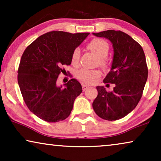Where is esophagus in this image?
Here are the masks:
<instances>
[{
    "mask_svg": "<svg viewBox=\"0 0 161 161\" xmlns=\"http://www.w3.org/2000/svg\"><path fill=\"white\" fill-rule=\"evenodd\" d=\"M89 86L88 85H86V84H82V89H83V91L84 92L85 90H86L88 88H89Z\"/></svg>",
    "mask_w": 161,
    "mask_h": 161,
    "instance_id": "1",
    "label": "esophagus"
}]
</instances>
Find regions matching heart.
Returning <instances> with one entry per match:
<instances>
[{
    "label": "heart",
    "mask_w": 161,
    "mask_h": 161,
    "mask_svg": "<svg viewBox=\"0 0 161 161\" xmlns=\"http://www.w3.org/2000/svg\"><path fill=\"white\" fill-rule=\"evenodd\" d=\"M86 47L98 57L99 64L103 67H106L108 66V61L105 57L108 54L110 49L107 42L102 39H93L87 44ZM79 58H80V50L78 48H75L72 52L71 56L72 64L75 66L78 65ZM76 76L83 83H92L97 79L100 78L101 72L99 69H81L77 72Z\"/></svg>",
    "instance_id": "1"
}]
</instances>
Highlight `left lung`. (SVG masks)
<instances>
[{"mask_svg":"<svg viewBox=\"0 0 161 161\" xmlns=\"http://www.w3.org/2000/svg\"><path fill=\"white\" fill-rule=\"evenodd\" d=\"M93 34L108 39L113 44L111 70L103 83H114L115 86L112 92L97 86L98 94L92 107L103 119H120L135 108L142 97L148 77L144 52L137 42L121 31L108 30Z\"/></svg>","mask_w":161,"mask_h":161,"instance_id":"8db88e82","label":"left lung"}]
</instances>
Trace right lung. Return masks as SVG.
Returning <instances> with one entry per match:
<instances>
[{
	"mask_svg": "<svg viewBox=\"0 0 161 161\" xmlns=\"http://www.w3.org/2000/svg\"><path fill=\"white\" fill-rule=\"evenodd\" d=\"M89 34L50 31L38 37L23 52L17 81L25 105L41 119L58 122L69 116L82 86L74 78L64 87L58 86L56 81L65 71L63 66L71 64L73 50Z\"/></svg>",
	"mask_w": 161,
	"mask_h": 161,
	"instance_id": "add662e5",
	"label": "right lung"
}]
</instances>
